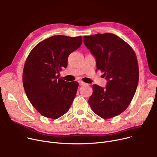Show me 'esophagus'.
I'll list each match as a JSON object with an SVG mask.
<instances>
[{
	"instance_id": "1",
	"label": "esophagus",
	"mask_w": 157,
	"mask_h": 157,
	"mask_svg": "<svg viewBox=\"0 0 157 157\" xmlns=\"http://www.w3.org/2000/svg\"><path fill=\"white\" fill-rule=\"evenodd\" d=\"M86 83L83 81H79V85H85Z\"/></svg>"
}]
</instances>
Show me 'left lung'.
I'll return each instance as SVG.
<instances>
[{"label":"left lung","instance_id":"8db88e82","mask_svg":"<svg viewBox=\"0 0 157 157\" xmlns=\"http://www.w3.org/2000/svg\"><path fill=\"white\" fill-rule=\"evenodd\" d=\"M83 41L95 58L97 69L108 80L105 88L93 85L89 105L104 119L116 117L128 108L136 91L139 67L136 53L125 41L111 33L84 36Z\"/></svg>","mask_w":157,"mask_h":157}]
</instances>
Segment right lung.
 Here are the masks:
<instances>
[{
  "instance_id": "add662e5",
  "label": "right lung",
  "mask_w": 157,
  "mask_h": 157,
  "mask_svg": "<svg viewBox=\"0 0 157 157\" xmlns=\"http://www.w3.org/2000/svg\"><path fill=\"white\" fill-rule=\"evenodd\" d=\"M82 44V37L54 36L38 43L29 53L23 72V85L29 101L43 116L57 119L67 113L79 83L59 78L69 55Z\"/></svg>"
}]
</instances>
